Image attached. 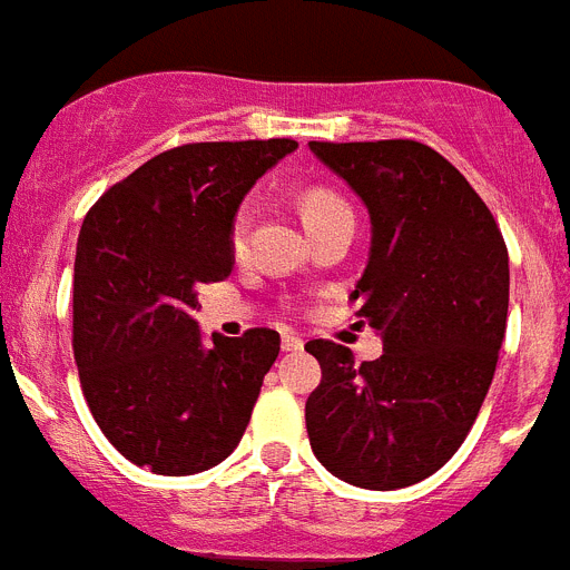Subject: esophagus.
<instances>
[{
  "instance_id": "esophagus-1",
  "label": "esophagus",
  "mask_w": 570,
  "mask_h": 570,
  "mask_svg": "<svg viewBox=\"0 0 570 570\" xmlns=\"http://www.w3.org/2000/svg\"><path fill=\"white\" fill-rule=\"evenodd\" d=\"M303 337L299 335H291V332H285V335H282V350L285 352H303Z\"/></svg>"
}]
</instances>
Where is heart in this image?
<instances>
[{"mask_svg": "<svg viewBox=\"0 0 570 570\" xmlns=\"http://www.w3.org/2000/svg\"><path fill=\"white\" fill-rule=\"evenodd\" d=\"M296 206H299V215H303L305 227H314V224L332 218L337 212H350V206L343 204L341 197L328 189H305L303 195H299V200H296ZM229 238H233L235 250H242L244 238H247V212H238V215H235L233 235H229Z\"/></svg>", "mask_w": 570, "mask_h": 570, "instance_id": "heart-1", "label": "heart"}]
</instances>
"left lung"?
Masks as SVG:
<instances>
[{"label": "left lung", "mask_w": 570, "mask_h": 570, "mask_svg": "<svg viewBox=\"0 0 570 570\" xmlns=\"http://www.w3.org/2000/svg\"><path fill=\"white\" fill-rule=\"evenodd\" d=\"M370 212V258L352 291L381 358L308 341L323 379L305 428L328 472L402 489L443 469L478 420L510 308V258L463 174L413 139L308 142Z\"/></svg>", "instance_id": "left-lung-1"}]
</instances>
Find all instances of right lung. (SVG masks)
<instances>
[{
	"instance_id": "add662e5",
	"label": "right lung",
	"mask_w": 570,
	"mask_h": 570,
	"mask_svg": "<svg viewBox=\"0 0 570 570\" xmlns=\"http://www.w3.org/2000/svg\"><path fill=\"white\" fill-rule=\"evenodd\" d=\"M294 139L195 142L157 154L83 218L72 350L98 428L157 474L206 472L242 443L279 332L197 326V288L233 274V220Z\"/></svg>"
}]
</instances>
